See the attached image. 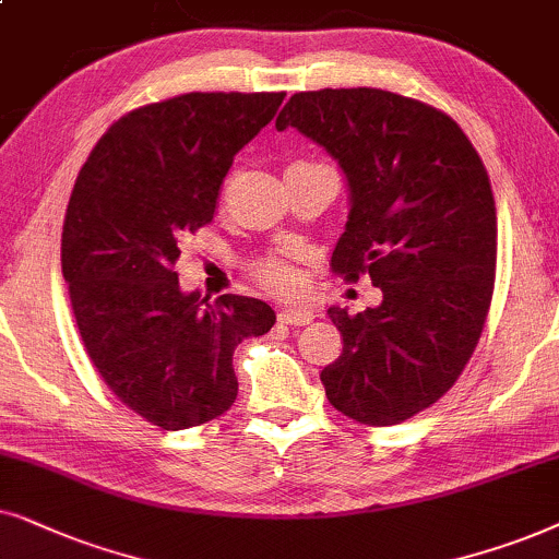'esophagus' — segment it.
<instances>
[{
    "label": "esophagus",
    "instance_id": "34e87169",
    "mask_svg": "<svg viewBox=\"0 0 559 559\" xmlns=\"http://www.w3.org/2000/svg\"><path fill=\"white\" fill-rule=\"evenodd\" d=\"M314 314H311L309 309H284L278 314V322L281 324H288V326H301V324H309Z\"/></svg>",
    "mask_w": 559,
    "mask_h": 559
}]
</instances>
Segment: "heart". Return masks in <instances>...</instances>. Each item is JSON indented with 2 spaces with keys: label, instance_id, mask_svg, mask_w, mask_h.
<instances>
[{
  "label": "heart",
  "instance_id": "heart-1",
  "mask_svg": "<svg viewBox=\"0 0 559 559\" xmlns=\"http://www.w3.org/2000/svg\"><path fill=\"white\" fill-rule=\"evenodd\" d=\"M255 275L260 281V286H265L267 292H292L296 286V281H299V275H296V267L288 263V260H281V258H267L263 260L255 267Z\"/></svg>",
  "mask_w": 559,
  "mask_h": 559
}]
</instances>
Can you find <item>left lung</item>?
<instances>
[{
    "label": "left lung",
    "instance_id": "left-lung-1",
    "mask_svg": "<svg viewBox=\"0 0 559 559\" xmlns=\"http://www.w3.org/2000/svg\"><path fill=\"white\" fill-rule=\"evenodd\" d=\"M275 128L340 163L349 217L332 273L370 275L381 307H332L342 353L322 373L330 404L391 427L437 404L463 373L493 299L498 222L488 170L442 109L383 88L299 92Z\"/></svg>",
    "mask_w": 559,
    "mask_h": 559
}]
</instances>
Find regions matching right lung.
<instances>
[{
	"label": "right lung",
	"mask_w": 559,
	"mask_h": 559,
	"mask_svg": "<svg viewBox=\"0 0 559 559\" xmlns=\"http://www.w3.org/2000/svg\"><path fill=\"white\" fill-rule=\"evenodd\" d=\"M284 92H191L145 104L99 138L71 191L61 267L88 360L124 406L189 429L235 404V347L275 324L250 296L206 304L174 271L210 225L222 181Z\"/></svg>",
	"instance_id": "right-lung-1"
}]
</instances>
